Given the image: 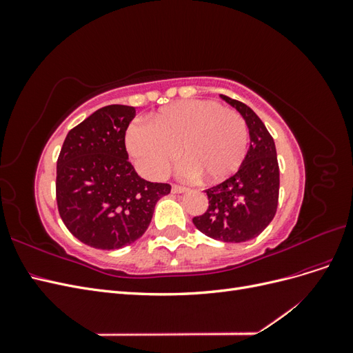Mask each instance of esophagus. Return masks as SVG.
Masks as SVG:
<instances>
[{"mask_svg":"<svg viewBox=\"0 0 353 353\" xmlns=\"http://www.w3.org/2000/svg\"><path fill=\"white\" fill-rule=\"evenodd\" d=\"M187 191V188L185 187H183V185H172V193H175V194H181V193H185Z\"/></svg>","mask_w":353,"mask_h":353,"instance_id":"1","label":"esophagus"}]
</instances>
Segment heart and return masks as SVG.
<instances>
[{
  "mask_svg": "<svg viewBox=\"0 0 353 353\" xmlns=\"http://www.w3.org/2000/svg\"><path fill=\"white\" fill-rule=\"evenodd\" d=\"M126 145L138 169L148 178L162 176L179 156L183 174L209 183L231 176L248 153L249 131L243 117L213 100L170 104L148 123H132Z\"/></svg>",
  "mask_w": 353,
  "mask_h": 353,
  "instance_id": "obj_1",
  "label": "heart"
}]
</instances>
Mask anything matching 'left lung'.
<instances>
[{"mask_svg": "<svg viewBox=\"0 0 353 353\" xmlns=\"http://www.w3.org/2000/svg\"><path fill=\"white\" fill-rule=\"evenodd\" d=\"M244 117L250 147L234 175L206 191L208 210L193 218L205 236L225 243H243L258 237L274 219L279 206L280 168L274 138L249 105L221 95Z\"/></svg>", "mask_w": 353, "mask_h": 353, "instance_id": "8db88e82", "label": "left lung"}]
</instances>
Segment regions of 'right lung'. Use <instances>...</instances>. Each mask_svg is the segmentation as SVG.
<instances>
[{
	"label": "right lung",
	"mask_w": 353,
	"mask_h": 353,
	"mask_svg": "<svg viewBox=\"0 0 353 353\" xmlns=\"http://www.w3.org/2000/svg\"><path fill=\"white\" fill-rule=\"evenodd\" d=\"M131 105L110 104L66 135L57 159L56 197L68 230L94 249L114 250L140 239L170 185L150 183L128 160Z\"/></svg>",
	"instance_id": "1"
}]
</instances>
